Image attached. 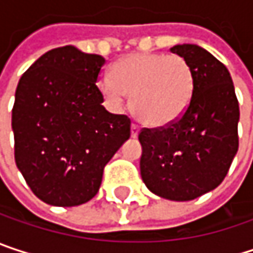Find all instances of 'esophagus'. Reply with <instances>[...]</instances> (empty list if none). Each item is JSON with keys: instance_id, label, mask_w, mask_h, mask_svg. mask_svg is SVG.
Segmentation results:
<instances>
[{"instance_id": "34e87169", "label": "esophagus", "mask_w": 253, "mask_h": 253, "mask_svg": "<svg viewBox=\"0 0 253 253\" xmlns=\"http://www.w3.org/2000/svg\"><path fill=\"white\" fill-rule=\"evenodd\" d=\"M139 130H140V127L133 123V125H131V137H137V134H139Z\"/></svg>"}]
</instances>
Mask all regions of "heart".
<instances>
[{
	"instance_id": "1",
	"label": "heart",
	"mask_w": 253,
	"mask_h": 253,
	"mask_svg": "<svg viewBox=\"0 0 253 253\" xmlns=\"http://www.w3.org/2000/svg\"><path fill=\"white\" fill-rule=\"evenodd\" d=\"M98 86L108 101L122 105L131 95V110L149 127H166L187 110L195 79L190 64L177 54L133 52L114 63Z\"/></svg>"
}]
</instances>
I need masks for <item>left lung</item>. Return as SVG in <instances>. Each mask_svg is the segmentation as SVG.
<instances>
[{
	"label": "left lung",
	"instance_id": "left-lung-1",
	"mask_svg": "<svg viewBox=\"0 0 253 253\" xmlns=\"http://www.w3.org/2000/svg\"><path fill=\"white\" fill-rule=\"evenodd\" d=\"M170 51L190 64L193 93L173 125L140 130V176L164 199L192 201L227 176L239 148V102L227 67L207 49L183 43Z\"/></svg>",
	"mask_w": 253,
	"mask_h": 253
}]
</instances>
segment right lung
I'll use <instances>...</instances> for the list:
<instances>
[{"mask_svg": "<svg viewBox=\"0 0 253 253\" xmlns=\"http://www.w3.org/2000/svg\"><path fill=\"white\" fill-rule=\"evenodd\" d=\"M104 64V57L67 45L45 52L17 84L14 158L45 204L76 207L90 201L104 167L130 137V119L102 105L96 82Z\"/></svg>", "mask_w": 253, "mask_h": 253, "instance_id": "obj_1", "label": "right lung"}]
</instances>
